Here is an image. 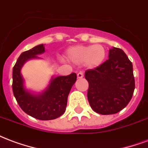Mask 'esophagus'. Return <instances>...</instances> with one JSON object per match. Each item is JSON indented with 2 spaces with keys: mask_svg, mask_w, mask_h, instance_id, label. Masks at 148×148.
<instances>
[{
  "mask_svg": "<svg viewBox=\"0 0 148 148\" xmlns=\"http://www.w3.org/2000/svg\"><path fill=\"white\" fill-rule=\"evenodd\" d=\"M84 76L83 73H82V72H79V73H77V78H82Z\"/></svg>",
  "mask_w": 148,
  "mask_h": 148,
  "instance_id": "1",
  "label": "esophagus"
}]
</instances>
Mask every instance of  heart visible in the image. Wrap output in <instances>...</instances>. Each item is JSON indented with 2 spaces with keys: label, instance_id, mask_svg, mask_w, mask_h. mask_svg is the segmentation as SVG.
I'll return each instance as SVG.
<instances>
[{
  "label": "heart",
  "instance_id": "1",
  "mask_svg": "<svg viewBox=\"0 0 148 148\" xmlns=\"http://www.w3.org/2000/svg\"><path fill=\"white\" fill-rule=\"evenodd\" d=\"M68 61L75 64L84 65L89 68L99 66L106 58V50L101 45L83 46L76 45L71 47L66 52Z\"/></svg>",
  "mask_w": 148,
  "mask_h": 148
}]
</instances>
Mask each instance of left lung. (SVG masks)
<instances>
[{
	"mask_svg": "<svg viewBox=\"0 0 148 148\" xmlns=\"http://www.w3.org/2000/svg\"><path fill=\"white\" fill-rule=\"evenodd\" d=\"M87 97L93 111L114 114L124 109L132 97L135 79L132 63L123 50L112 47L109 59L99 66L87 70Z\"/></svg>",
	"mask_w": 148,
	"mask_h": 148,
	"instance_id": "left-lung-1",
	"label": "left lung"
}]
</instances>
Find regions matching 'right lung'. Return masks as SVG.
I'll use <instances>...</instances> for the list:
<instances>
[{
    "label": "right lung",
    "instance_id": "right-lung-1",
    "mask_svg": "<svg viewBox=\"0 0 148 148\" xmlns=\"http://www.w3.org/2000/svg\"><path fill=\"white\" fill-rule=\"evenodd\" d=\"M45 51L43 44L23 52L12 70V91L18 105L22 110L31 116L49 121L59 117L66 111L67 98L73 85L77 80V75L72 73L67 76L52 77L47 88L41 93H32L24 87L21 68L29 59L38 58V55Z\"/></svg>",
    "mask_w": 148,
    "mask_h": 148
}]
</instances>
